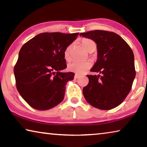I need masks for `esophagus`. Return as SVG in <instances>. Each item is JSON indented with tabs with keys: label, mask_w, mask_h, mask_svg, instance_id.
I'll list each match as a JSON object with an SVG mask.
<instances>
[{
	"label": "esophagus",
	"mask_w": 147,
	"mask_h": 147,
	"mask_svg": "<svg viewBox=\"0 0 147 147\" xmlns=\"http://www.w3.org/2000/svg\"><path fill=\"white\" fill-rule=\"evenodd\" d=\"M79 77H80V75H78V74H75V75H74V78L75 79L78 78Z\"/></svg>",
	"instance_id": "34e87169"
}]
</instances>
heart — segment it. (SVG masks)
<instances>
[{"instance_id": "b5f03b06", "label": "heart", "mask_w": 147, "mask_h": 147, "mask_svg": "<svg viewBox=\"0 0 147 147\" xmlns=\"http://www.w3.org/2000/svg\"><path fill=\"white\" fill-rule=\"evenodd\" d=\"M81 43L84 49L87 51L89 52V51L96 46L94 42L90 39L84 38L82 39ZM72 49V45H69L65 49L63 53L64 59L66 61H69L71 59V51ZM91 63L89 61H73L69 63L67 65L68 71L73 72V73L80 74H83L91 68Z\"/></svg>"}]
</instances>
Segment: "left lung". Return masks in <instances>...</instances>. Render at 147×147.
<instances>
[{"instance_id":"8db88e82","label":"left lung","mask_w":147,"mask_h":147,"mask_svg":"<svg viewBox=\"0 0 147 147\" xmlns=\"http://www.w3.org/2000/svg\"><path fill=\"white\" fill-rule=\"evenodd\" d=\"M80 36L96 43L98 58L87 75L89 83L83 88L86 101L96 108L109 110L123 102L130 93L136 77L134 56L128 44L112 32L92 30Z\"/></svg>"}]
</instances>
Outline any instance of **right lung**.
Returning a JSON list of instances; mask_svg holds the SVG:
<instances>
[{
	"label": "right lung",
	"mask_w": 147,
	"mask_h": 147,
	"mask_svg": "<svg viewBox=\"0 0 147 147\" xmlns=\"http://www.w3.org/2000/svg\"><path fill=\"white\" fill-rule=\"evenodd\" d=\"M78 33H41L21 47L14 67L16 88L32 108L47 110L63 100L65 86L74 73H62L67 67L63 53Z\"/></svg>",
	"instance_id": "right-lung-1"
}]
</instances>
